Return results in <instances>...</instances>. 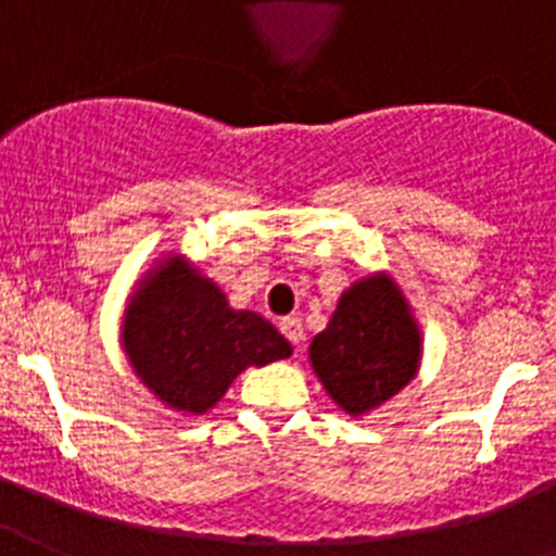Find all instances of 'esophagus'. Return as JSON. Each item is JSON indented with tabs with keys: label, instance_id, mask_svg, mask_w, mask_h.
<instances>
[{
	"label": "esophagus",
	"instance_id": "1",
	"mask_svg": "<svg viewBox=\"0 0 556 556\" xmlns=\"http://www.w3.org/2000/svg\"><path fill=\"white\" fill-rule=\"evenodd\" d=\"M279 331H282V334L288 337L290 342H293L295 349L302 345L304 329H302V320H299V318H282V320H279Z\"/></svg>",
	"mask_w": 556,
	"mask_h": 556
}]
</instances>
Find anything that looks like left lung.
Instances as JSON below:
<instances>
[{
    "instance_id": "obj_1",
    "label": "left lung",
    "mask_w": 556,
    "mask_h": 556,
    "mask_svg": "<svg viewBox=\"0 0 556 556\" xmlns=\"http://www.w3.org/2000/svg\"><path fill=\"white\" fill-rule=\"evenodd\" d=\"M422 334L392 277L370 274L337 302L309 342V362L331 401L351 417L395 397L419 370Z\"/></svg>"
}]
</instances>
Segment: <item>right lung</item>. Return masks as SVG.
<instances>
[{
    "mask_svg": "<svg viewBox=\"0 0 556 556\" xmlns=\"http://www.w3.org/2000/svg\"><path fill=\"white\" fill-rule=\"evenodd\" d=\"M123 349L139 381L164 406L202 414L247 367L293 354L290 342L249 309H232L214 279L180 254L150 268L123 318Z\"/></svg>",
    "mask_w": 556,
    "mask_h": 556,
    "instance_id": "1",
    "label": "right lung"
}]
</instances>
